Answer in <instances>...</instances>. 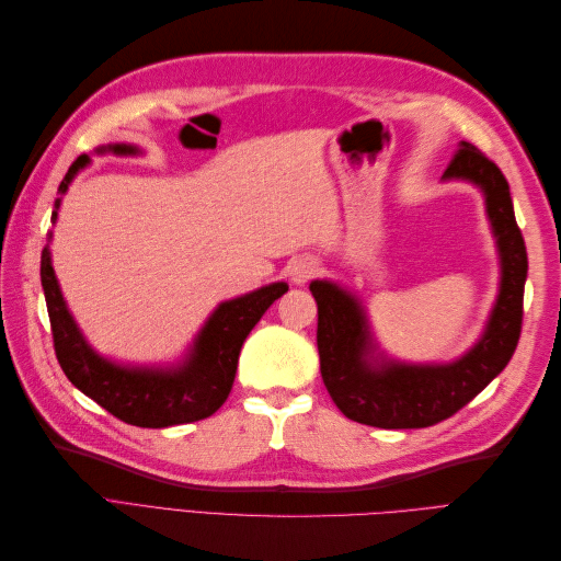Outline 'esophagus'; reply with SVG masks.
<instances>
[{
    "instance_id": "34e87169",
    "label": "esophagus",
    "mask_w": 561,
    "mask_h": 561,
    "mask_svg": "<svg viewBox=\"0 0 561 561\" xmlns=\"http://www.w3.org/2000/svg\"><path fill=\"white\" fill-rule=\"evenodd\" d=\"M318 271H320V264L313 257H299L290 264V278H293V283L304 285V283H309L318 274Z\"/></svg>"
}]
</instances>
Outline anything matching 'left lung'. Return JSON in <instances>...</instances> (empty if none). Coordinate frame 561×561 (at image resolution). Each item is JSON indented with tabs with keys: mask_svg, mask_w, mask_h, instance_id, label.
Listing matches in <instances>:
<instances>
[{
	"mask_svg": "<svg viewBox=\"0 0 561 561\" xmlns=\"http://www.w3.org/2000/svg\"><path fill=\"white\" fill-rule=\"evenodd\" d=\"M445 180L478 184L501 254V290L482 339L449 365L375 360L360 301L330 280H313L318 304L320 375L334 404L351 421L377 428H428L454 416L511 363L522 334L526 245L511 186L501 168L470 142H458Z\"/></svg>",
	"mask_w": 561,
	"mask_h": 561,
	"instance_id": "left-lung-1",
	"label": "left lung"
}]
</instances>
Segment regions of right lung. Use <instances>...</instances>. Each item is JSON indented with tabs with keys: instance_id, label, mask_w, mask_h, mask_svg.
Returning <instances> with one entry per match:
<instances>
[{
	"instance_id": "obj_1",
	"label": "right lung",
	"mask_w": 561,
	"mask_h": 561,
	"mask_svg": "<svg viewBox=\"0 0 561 561\" xmlns=\"http://www.w3.org/2000/svg\"><path fill=\"white\" fill-rule=\"evenodd\" d=\"M107 149L116 151V154H135L138 151L128 145H112ZM89 161L91 159L87 154H81L70 165V171L58 186L60 194L67 192L75 175L83 165H89ZM58 208L60 198L56 201L54 215H50L54 222ZM42 287L56 358L65 377L112 416L140 428L180 426V423H194L215 414L231 393L245 336L257 325L271 304L287 293V283H274L250 295L222 301L198 332L194 348L180 367L151 369L116 365L107 358H100L87 344L75 318L65 307L54 266H50L48 245L42 252Z\"/></svg>"
}]
</instances>
